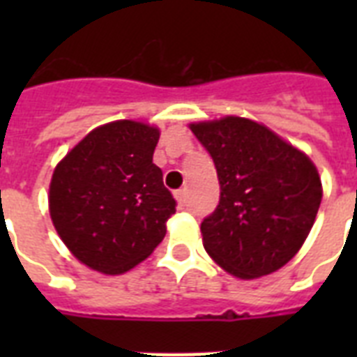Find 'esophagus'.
<instances>
[{
    "label": "esophagus",
    "instance_id": "obj_1",
    "mask_svg": "<svg viewBox=\"0 0 357 357\" xmlns=\"http://www.w3.org/2000/svg\"><path fill=\"white\" fill-rule=\"evenodd\" d=\"M174 196H176V200H178L179 206H181V207L187 206V190H185V189L176 190V192H174Z\"/></svg>",
    "mask_w": 357,
    "mask_h": 357
}]
</instances>
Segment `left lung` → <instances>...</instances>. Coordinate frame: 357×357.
Wrapping results in <instances>:
<instances>
[{
    "instance_id": "8db88e82",
    "label": "left lung",
    "mask_w": 357,
    "mask_h": 357,
    "mask_svg": "<svg viewBox=\"0 0 357 357\" xmlns=\"http://www.w3.org/2000/svg\"><path fill=\"white\" fill-rule=\"evenodd\" d=\"M190 129L220 183V202L200 228L207 254L243 280L282 268L302 248L321 206L315 165L254 120L226 116Z\"/></svg>"
}]
</instances>
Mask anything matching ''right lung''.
<instances>
[{
	"instance_id": "1",
	"label": "right lung",
	"mask_w": 357,
	"mask_h": 357,
	"mask_svg": "<svg viewBox=\"0 0 357 357\" xmlns=\"http://www.w3.org/2000/svg\"><path fill=\"white\" fill-rule=\"evenodd\" d=\"M159 129L119 120L92 129L53 172L50 215L72 254L103 274L146 259L167 234L176 200L153 165Z\"/></svg>"
}]
</instances>
